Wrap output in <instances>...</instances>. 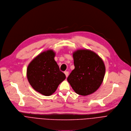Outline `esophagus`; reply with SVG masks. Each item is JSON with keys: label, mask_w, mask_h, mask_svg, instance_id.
<instances>
[{"label": "esophagus", "mask_w": 131, "mask_h": 131, "mask_svg": "<svg viewBox=\"0 0 131 131\" xmlns=\"http://www.w3.org/2000/svg\"><path fill=\"white\" fill-rule=\"evenodd\" d=\"M64 74H65L66 76V77H68V75H69V72H68V71H65V72H64Z\"/></svg>", "instance_id": "34e87169"}]
</instances>
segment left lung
Segmentation results:
<instances>
[{"mask_svg": "<svg viewBox=\"0 0 131 131\" xmlns=\"http://www.w3.org/2000/svg\"><path fill=\"white\" fill-rule=\"evenodd\" d=\"M75 69L67 78L74 91L86 96L95 92L101 85L105 73L102 58L87 49H77L73 53Z\"/></svg>", "mask_w": 131, "mask_h": 131, "instance_id": "left-lung-1", "label": "left lung"}]
</instances>
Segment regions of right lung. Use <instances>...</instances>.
Here are the masks:
<instances>
[{
  "label": "right lung",
  "instance_id": "obj_1",
  "mask_svg": "<svg viewBox=\"0 0 131 131\" xmlns=\"http://www.w3.org/2000/svg\"><path fill=\"white\" fill-rule=\"evenodd\" d=\"M55 55L53 49L44 51L30 62L27 69L30 85L36 91L45 96L54 93L66 78L54 59Z\"/></svg>",
  "mask_w": 131,
  "mask_h": 131
}]
</instances>
